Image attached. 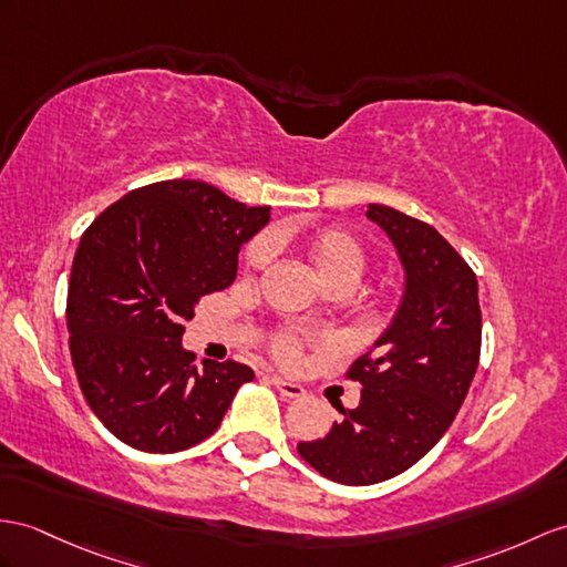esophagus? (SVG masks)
<instances>
[{
	"label": "esophagus",
	"mask_w": 567,
	"mask_h": 567,
	"mask_svg": "<svg viewBox=\"0 0 567 567\" xmlns=\"http://www.w3.org/2000/svg\"><path fill=\"white\" fill-rule=\"evenodd\" d=\"M269 382H271L274 388L279 390L284 396H288V399H298V396L306 394V390H302L300 384H296V382H291V380H284V378H279V375H271Z\"/></svg>",
	"instance_id": "obj_1"
}]
</instances>
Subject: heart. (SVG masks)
Wrapping results in <instances>:
<instances>
[{"mask_svg":"<svg viewBox=\"0 0 567 567\" xmlns=\"http://www.w3.org/2000/svg\"><path fill=\"white\" fill-rule=\"evenodd\" d=\"M274 243L291 247L329 291L331 288H339V291L349 293L351 288L361 281V276L368 267V255L361 240L351 236L349 230L337 226L279 233V236H274ZM267 257L269 245L265 240H255L247 245L243 265L250 271H257L265 267ZM312 343H317V339L306 334V331L279 329L274 331L269 339V351L281 365L293 368L300 363L302 353H306V349L312 347Z\"/></svg>","mask_w":567,"mask_h":567,"instance_id":"heart-1","label":"heart"}]
</instances>
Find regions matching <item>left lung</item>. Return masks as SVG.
Masks as SVG:
<instances>
[{"instance_id": "obj_1", "label": "left lung", "mask_w": 567, "mask_h": 567, "mask_svg": "<svg viewBox=\"0 0 567 567\" xmlns=\"http://www.w3.org/2000/svg\"><path fill=\"white\" fill-rule=\"evenodd\" d=\"M368 218L388 233L406 269V293L394 322L347 370L361 382V404L339 409L320 440L298 454L343 486H372L406 472L447 433L481 355L476 274L462 255L392 206L370 204Z\"/></svg>"}]
</instances>
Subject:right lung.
<instances>
[{
  "instance_id": "obj_1",
  "label": "right lung",
  "mask_w": 567,
  "mask_h": 567,
  "mask_svg": "<svg viewBox=\"0 0 567 567\" xmlns=\"http://www.w3.org/2000/svg\"><path fill=\"white\" fill-rule=\"evenodd\" d=\"M269 220L199 179L132 189L93 220L76 247L66 293L79 388L110 433L168 454L209 437L255 372L183 349L185 320L236 281L240 245Z\"/></svg>"
}]
</instances>
